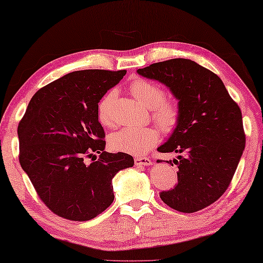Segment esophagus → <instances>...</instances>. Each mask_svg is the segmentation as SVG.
<instances>
[{
  "mask_svg": "<svg viewBox=\"0 0 263 263\" xmlns=\"http://www.w3.org/2000/svg\"><path fill=\"white\" fill-rule=\"evenodd\" d=\"M135 164H136V165L149 166V165H153V161L150 160L149 157H144V156H137V157H135Z\"/></svg>",
  "mask_w": 263,
  "mask_h": 263,
  "instance_id": "obj_1",
  "label": "esophagus"
}]
</instances>
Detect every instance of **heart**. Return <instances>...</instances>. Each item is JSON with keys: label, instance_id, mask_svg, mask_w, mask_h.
<instances>
[{"label": "heart", "instance_id": "heart-1", "mask_svg": "<svg viewBox=\"0 0 263 263\" xmlns=\"http://www.w3.org/2000/svg\"><path fill=\"white\" fill-rule=\"evenodd\" d=\"M129 89L137 100L150 108L152 119L163 133L170 134L178 126L180 108L174 99L165 98L160 85L147 79H135ZM116 99L114 89L107 92L98 105V119L103 126L114 123L113 106ZM160 140V133L154 127H124L109 136L110 149L120 153L142 155L148 153Z\"/></svg>", "mask_w": 263, "mask_h": 263}]
</instances>
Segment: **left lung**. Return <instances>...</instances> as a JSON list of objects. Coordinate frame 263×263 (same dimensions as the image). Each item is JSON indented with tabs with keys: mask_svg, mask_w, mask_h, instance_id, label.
Listing matches in <instances>:
<instances>
[{
	"mask_svg": "<svg viewBox=\"0 0 263 263\" xmlns=\"http://www.w3.org/2000/svg\"><path fill=\"white\" fill-rule=\"evenodd\" d=\"M137 73L167 86L180 108L178 126L157 149L178 154L166 161L178 166V184L161 199L183 213L208 208L229 189L245 149L240 107L216 73L190 59L164 60Z\"/></svg>",
	"mask_w": 263,
	"mask_h": 263,
	"instance_id": "8db88e82",
	"label": "left lung"
}]
</instances>
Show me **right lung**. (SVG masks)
Masks as SVG:
<instances>
[{
	"instance_id": "obj_1",
	"label": "right lung",
	"mask_w": 263,
	"mask_h": 263,
	"mask_svg": "<svg viewBox=\"0 0 263 263\" xmlns=\"http://www.w3.org/2000/svg\"><path fill=\"white\" fill-rule=\"evenodd\" d=\"M126 73H68L34 93L18 123L21 166L46 208L67 220L87 221L102 213L114 200L111 179L134 165L130 155L105 152L98 119L99 101ZM87 158L95 162L88 165Z\"/></svg>"
}]
</instances>
